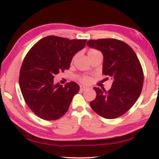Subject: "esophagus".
Here are the masks:
<instances>
[{
  "label": "esophagus",
  "instance_id": "obj_1",
  "mask_svg": "<svg viewBox=\"0 0 159 159\" xmlns=\"http://www.w3.org/2000/svg\"><path fill=\"white\" fill-rule=\"evenodd\" d=\"M80 91H86V90H88L89 89V88H88L87 86H80Z\"/></svg>",
  "mask_w": 159,
  "mask_h": 159
}]
</instances>
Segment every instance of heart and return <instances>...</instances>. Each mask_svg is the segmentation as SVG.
Here are the masks:
<instances>
[{
	"mask_svg": "<svg viewBox=\"0 0 159 159\" xmlns=\"http://www.w3.org/2000/svg\"><path fill=\"white\" fill-rule=\"evenodd\" d=\"M97 52H98V51H96V50L95 49H90L89 51H88V55H91V54H93L95 53H97ZM80 81L82 83H84V84H89V83L91 81V79L89 77H83L80 79Z\"/></svg>",
	"mask_w": 159,
	"mask_h": 159,
	"instance_id": "heart-1",
	"label": "heart"
}]
</instances>
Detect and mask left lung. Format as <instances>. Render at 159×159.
<instances>
[{"label": "left lung", "instance_id": "1", "mask_svg": "<svg viewBox=\"0 0 159 159\" xmlns=\"http://www.w3.org/2000/svg\"><path fill=\"white\" fill-rule=\"evenodd\" d=\"M87 46L103 53L102 73L113 80L108 91L93 88L96 97L90 102L91 107L105 118L119 117L132 107L141 93L143 73L138 57L127 43L114 39L89 40Z\"/></svg>", "mask_w": 159, "mask_h": 159}]
</instances>
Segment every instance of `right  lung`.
<instances>
[{"label":"right lung","mask_w":159,"mask_h":159,"mask_svg":"<svg viewBox=\"0 0 159 159\" xmlns=\"http://www.w3.org/2000/svg\"><path fill=\"white\" fill-rule=\"evenodd\" d=\"M86 41L49 35L28 51L20 68L19 85L25 103L37 116L53 120L67 112L80 87L73 81L65 86L55 84L54 75L69 69L73 57Z\"/></svg>","instance_id":"right-lung-1"}]
</instances>
